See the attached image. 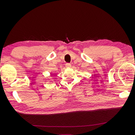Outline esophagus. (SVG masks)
Masks as SVG:
<instances>
[{"label": "esophagus", "mask_w": 135, "mask_h": 135, "mask_svg": "<svg viewBox=\"0 0 135 135\" xmlns=\"http://www.w3.org/2000/svg\"><path fill=\"white\" fill-rule=\"evenodd\" d=\"M65 66H66V68H70L71 66V64H69V63H66V64H65Z\"/></svg>", "instance_id": "1"}]
</instances>
